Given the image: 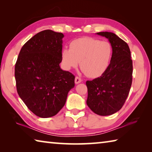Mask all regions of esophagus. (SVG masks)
Returning <instances> with one entry per match:
<instances>
[{
  "instance_id": "1",
  "label": "esophagus",
  "mask_w": 152,
  "mask_h": 152,
  "mask_svg": "<svg viewBox=\"0 0 152 152\" xmlns=\"http://www.w3.org/2000/svg\"><path fill=\"white\" fill-rule=\"evenodd\" d=\"M81 82H82L81 78L78 76H76L75 78V83L76 84H79V83H80Z\"/></svg>"
}]
</instances>
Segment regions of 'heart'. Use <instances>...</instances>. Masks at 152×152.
I'll return each instance as SVG.
<instances>
[{
    "mask_svg": "<svg viewBox=\"0 0 152 152\" xmlns=\"http://www.w3.org/2000/svg\"><path fill=\"white\" fill-rule=\"evenodd\" d=\"M112 48L107 42H100L92 37H82L72 41L70 49L64 48L61 61L64 69L70 70L79 64L89 78H97L103 74L109 65Z\"/></svg>",
    "mask_w": 152,
    "mask_h": 152,
    "instance_id": "b5f03b06",
    "label": "heart"
}]
</instances>
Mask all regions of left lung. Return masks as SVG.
Returning a JSON list of instances; mask_svg holds the SVG:
<instances>
[{
  "label": "left lung",
  "mask_w": 152,
  "mask_h": 152,
  "mask_svg": "<svg viewBox=\"0 0 152 152\" xmlns=\"http://www.w3.org/2000/svg\"><path fill=\"white\" fill-rule=\"evenodd\" d=\"M96 34L109 39L112 57L101 76L86 81V104L94 113L107 116L119 111L127 99L132 84L133 62L127 43L117 35L107 31Z\"/></svg>",
  "instance_id": "left-lung-1"
}]
</instances>
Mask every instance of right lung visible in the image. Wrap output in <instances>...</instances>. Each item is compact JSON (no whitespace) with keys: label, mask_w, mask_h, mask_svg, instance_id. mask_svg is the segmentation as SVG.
Here are the masks:
<instances>
[{"label":"right lung","mask_w":152,"mask_h":152,"mask_svg":"<svg viewBox=\"0 0 152 152\" xmlns=\"http://www.w3.org/2000/svg\"><path fill=\"white\" fill-rule=\"evenodd\" d=\"M63 33L44 30L27 41L15 67L18 94L31 111L42 118L56 115L74 87V76L61 70Z\"/></svg>","instance_id":"obj_1"}]
</instances>
